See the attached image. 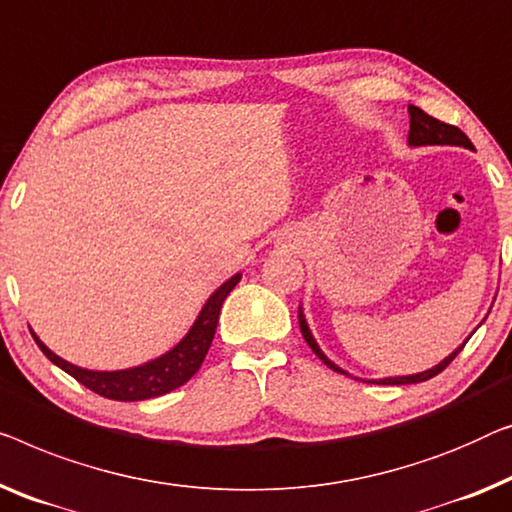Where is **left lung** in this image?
Returning a JSON list of instances; mask_svg holds the SVG:
<instances>
[{
  "mask_svg": "<svg viewBox=\"0 0 512 512\" xmlns=\"http://www.w3.org/2000/svg\"><path fill=\"white\" fill-rule=\"evenodd\" d=\"M409 115H411V129H409V145H459V147H469V150H473V143L469 140V136L462 129L453 127V124H446L441 120H436V117L427 115L425 110H420L418 106H409ZM300 330H302V337H305V342L309 344L311 351H314L318 358H321L325 365H328L332 372L337 374H344L348 376L342 367H337L335 362L325 358V353L318 348L316 339L311 337L309 332V325L305 321V316H302L300 311ZM466 344V342H464ZM464 344L455 348L453 353L448 355L446 360H441L439 365L427 369V372H420V374H411V376H395V379H381V381H374V383H381V385H406V383H420V381H429L434 379L436 374H441L443 369H446L450 362H453L457 358V353L462 351Z\"/></svg>",
  "mask_w": 512,
  "mask_h": 512,
  "instance_id": "1",
  "label": "left lung"
}]
</instances>
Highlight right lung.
<instances>
[{"label":"right lung","mask_w":512,"mask_h":512,"mask_svg":"<svg viewBox=\"0 0 512 512\" xmlns=\"http://www.w3.org/2000/svg\"><path fill=\"white\" fill-rule=\"evenodd\" d=\"M240 277L242 274H235V277L228 279L226 284H221L217 291L210 295V300L205 302L203 311L198 314L196 323L191 325L187 337H184L173 351H168L166 355H161V358L152 362H145V365L140 367L120 369V372H92V369L76 367L71 365V362L59 358V355L50 351L34 332L32 337L50 362H55L59 369H64L66 374H71L73 379L96 392V395L117 399V402H140V399L166 395V392L187 383L191 376L201 369L205 355L210 351L214 332H217L221 305H224V300L228 298V293L233 291L235 284H238Z\"/></svg>","instance_id":"right-lung-1"}]
</instances>
